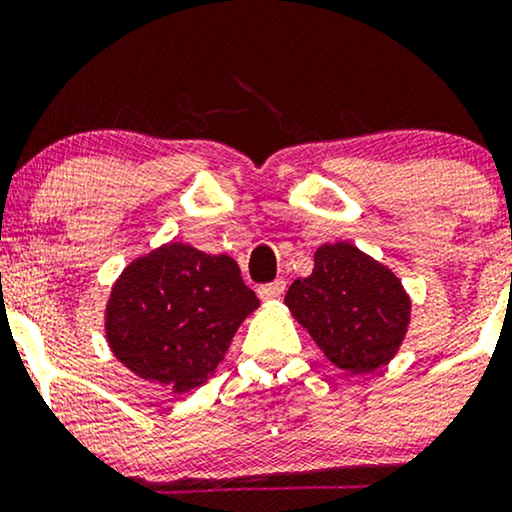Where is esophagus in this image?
I'll return each instance as SVG.
<instances>
[{"mask_svg": "<svg viewBox=\"0 0 512 512\" xmlns=\"http://www.w3.org/2000/svg\"><path fill=\"white\" fill-rule=\"evenodd\" d=\"M286 291V281L284 279H276L272 284H262L257 293H260L262 301H274V298H281Z\"/></svg>", "mask_w": 512, "mask_h": 512, "instance_id": "34e87169", "label": "esophagus"}]
</instances>
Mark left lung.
<instances>
[{"label": "left lung", "instance_id": "1", "mask_svg": "<svg viewBox=\"0 0 512 512\" xmlns=\"http://www.w3.org/2000/svg\"><path fill=\"white\" fill-rule=\"evenodd\" d=\"M284 303L334 366L373 373L397 354L411 301L402 281L351 243H325Z\"/></svg>", "mask_w": 512, "mask_h": 512}]
</instances>
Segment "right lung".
I'll use <instances>...</instances> for the list:
<instances>
[{"label":"right lung","instance_id":"right-lung-1","mask_svg":"<svg viewBox=\"0 0 512 512\" xmlns=\"http://www.w3.org/2000/svg\"><path fill=\"white\" fill-rule=\"evenodd\" d=\"M257 305L233 257L168 243L137 257L115 281L105 337L134 375L190 392L207 383Z\"/></svg>","mask_w":512,"mask_h":512}]
</instances>
